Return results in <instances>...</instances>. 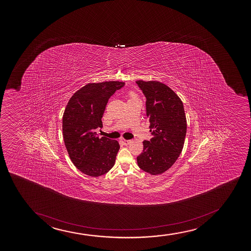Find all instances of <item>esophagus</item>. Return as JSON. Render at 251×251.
Here are the masks:
<instances>
[{
    "instance_id": "1",
    "label": "esophagus",
    "mask_w": 251,
    "mask_h": 251,
    "mask_svg": "<svg viewBox=\"0 0 251 251\" xmlns=\"http://www.w3.org/2000/svg\"><path fill=\"white\" fill-rule=\"evenodd\" d=\"M121 141H122V143H123L125 146H127V145H129L130 143V140H126V139H122Z\"/></svg>"
}]
</instances>
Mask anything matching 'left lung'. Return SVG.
I'll list each match as a JSON object with an SVG mask.
<instances>
[{
    "instance_id": "left-lung-1",
    "label": "left lung",
    "mask_w": 251,
    "mask_h": 251,
    "mask_svg": "<svg viewBox=\"0 0 251 251\" xmlns=\"http://www.w3.org/2000/svg\"><path fill=\"white\" fill-rule=\"evenodd\" d=\"M147 99V116L153 137L143 141V151L137 156L141 170L151 175L165 173L173 166L184 145L187 120L181 99L158 81L137 80Z\"/></svg>"
}]
</instances>
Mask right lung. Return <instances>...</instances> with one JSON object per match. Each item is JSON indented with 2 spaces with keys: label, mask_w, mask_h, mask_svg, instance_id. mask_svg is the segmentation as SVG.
<instances>
[{
  "label": "right lung",
  "mask_w": 251,
  "mask_h": 251,
  "mask_svg": "<svg viewBox=\"0 0 251 251\" xmlns=\"http://www.w3.org/2000/svg\"><path fill=\"white\" fill-rule=\"evenodd\" d=\"M124 82L90 83L70 98L63 115V136L67 151L78 170L88 176H102L115 165L119 142L99 137L101 119L109 99Z\"/></svg>",
  "instance_id": "right-lung-1"
}]
</instances>
